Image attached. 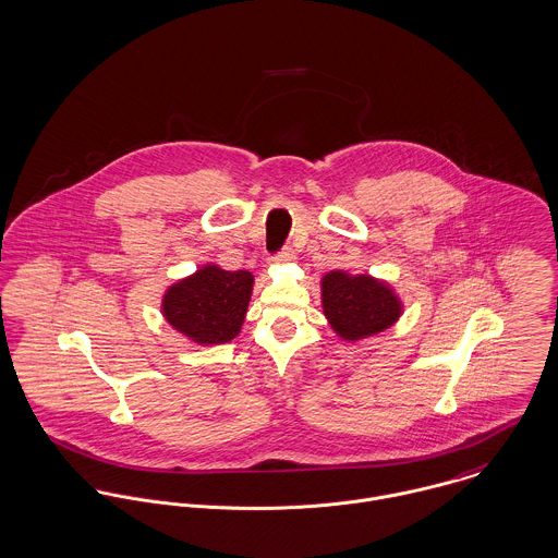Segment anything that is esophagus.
Returning <instances> with one entry per match:
<instances>
[{
  "label": "esophagus",
  "instance_id": "esophagus-1",
  "mask_svg": "<svg viewBox=\"0 0 558 558\" xmlns=\"http://www.w3.org/2000/svg\"><path fill=\"white\" fill-rule=\"evenodd\" d=\"M270 259H272V262H290V259H294V252H292L290 247H286V250H281V252L270 255Z\"/></svg>",
  "mask_w": 558,
  "mask_h": 558
}]
</instances>
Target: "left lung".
<instances>
[{
  "instance_id": "1",
  "label": "left lung",
  "mask_w": 558,
  "mask_h": 558,
  "mask_svg": "<svg viewBox=\"0 0 558 558\" xmlns=\"http://www.w3.org/2000/svg\"><path fill=\"white\" fill-rule=\"evenodd\" d=\"M322 301L332 328L350 341L388 328L401 315L397 296L366 275L328 272L322 281Z\"/></svg>"
}]
</instances>
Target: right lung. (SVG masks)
Here are the masks:
<instances>
[{
	"instance_id": "add662e5",
	"label": "right lung",
	"mask_w": 558,
	"mask_h": 558,
	"mask_svg": "<svg viewBox=\"0 0 558 558\" xmlns=\"http://www.w3.org/2000/svg\"><path fill=\"white\" fill-rule=\"evenodd\" d=\"M254 275L206 266L163 296L166 319L198 343L232 341L245 319Z\"/></svg>"
}]
</instances>
